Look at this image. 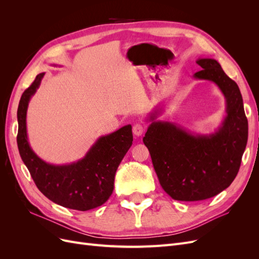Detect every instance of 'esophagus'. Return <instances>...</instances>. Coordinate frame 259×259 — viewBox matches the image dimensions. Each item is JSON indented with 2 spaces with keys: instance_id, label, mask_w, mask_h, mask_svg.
Instances as JSON below:
<instances>
[{
  "instance_id": "obj_1",
  "label": "esophagus",
  "mask_w": 259,
  "mask_h": 259,
  "mask_svg": "<svg viewBox=\"0 0 259 259\" xmlns=\"http://www.w3.org/2000/svg\"><path fill=\"white\" fill-rule=\"evenodd\" d=\"M144 132H145V126H144L143 124L136 123L134 126H133V134H134L137 137L142 136L144 134Z\"/></svg>"
}]
</instances>
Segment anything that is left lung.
Returning <instances> with one entry per match:
<instances>
[{"mask_svg":"<svg viewBox=\"0 0 259 259\" xmlns=\"http://www.w3.org/2000/svg\"><path fill=\"white\" fill-rule=\"evenodd\" d=\"M195 79L214 82L226 98L227 115L217 132L192 135L150 115L144 144L151 155L160 185L178 201H201L221 193L236 178L248 134L247 119L238 84L215 59L201 58Z\"/></svg>","mask_w":259,"mask_h":259,"instance_id":"left-lung-1","label":"left lung"}]
</instances>
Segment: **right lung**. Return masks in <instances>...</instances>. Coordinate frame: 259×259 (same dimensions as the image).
Masks as SVG:
<instances>
[{
    "mask_svg": "<svg viewBox=\"0 0 259 259\" xmlns=\"http://www.w3.org/2000/svg\"><path fill=\"white\" fill-rule=\"evenodd\" d=\"M44 74L36 75L19 101L17 145L21 159L37 189L54 203L82 211L98 207L112 194L115 171L133 144L132 125H125L98 138L84 158L77 162L68 165L44 162L28 143L26 125L30 98L40 86Z\"/></svg>",
    "mask_w": 259,
    "mask_h": 259,
    "instance_id": "right-lung-1",
    "label": "right lung"
}]
</instances>
